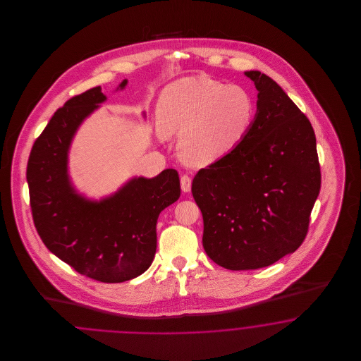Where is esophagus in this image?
Returning a JSON list of instances; mask_svg holds the SVG:
<instances>
[{
    "label": "esophagus",
    "instance_id": "obj_1",
    "mask_svg": "<svg viewBox=\"0 0 361 361\" xmlns=\"http://www.w3.org/2000/svg\"><path fill=\"white\" fill-rule=\"evenodd\" d=\"M190 185H192V180H190V177L187 176V174H184L183 177H181V189H183V192H189L190 190Z\"/></svg>",
    "mask_w": 361,
    "mask_h": 361
}]
</instances>
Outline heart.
Here are the masks:
<instances>
[{
  "mask_svg": "<svg viewBox=\"0 0 361 361\" xmlns=\"http://www.w3.org/2000/svg\"><path fill=\"white\" fill-rule=\"evenodd\" d=\"M157 114V137L180 134V158L200 166L233 153L246 140L256 121V102L243 86L195 75L166 86Z\"/></svg>",
  "mask_w": 361,
  "mask_h": 361,
  "instance_id": "obj_1",
  "label": "heart"
}]
</instances>
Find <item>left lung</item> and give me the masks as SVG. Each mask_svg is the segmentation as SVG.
I'll list each match as a JSON object with an SVG mask.
<instances>
[{
	"instance_id": "obj_1",
	"label": "left lung",
	"mask_w": 361,
	"mask_h": 361,
	"mask_svg": "<svg viewBox=\"0 0 361 361\" xmlns=\"http://www.w3.org/2000/svg\"><path fill=\"white\" fill-rule=\"evenodd\" d=\"M245 75L258 90L255 126L237 150L192 181L207 256L230 271L269 267L293 253L321 189L309 119L271 77L258 70Z\"/></svg>"
}]
</instances>
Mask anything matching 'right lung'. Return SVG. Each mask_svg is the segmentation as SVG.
<instances>
[{"label":"right lung","instance_id":"right-lung-1","mask_svg":"<svg viewBox=\"0 0 361 361\" xmlns=\"http://www.w3.org/2000/svg\"><path fill=\"white\" fill-rule=\"evenodd\" d=\"M123 80L116 90H123ZM106 100L100 86L59 108L35 140L27 165L34 224L47 249L78 274L121 283L149 269L157 250V219L178 200V173L133 177L115 193L87 199L69 176V150L77 130Z\"/></svg>","mask_w":361,"mask_h":361}]
</instances>
